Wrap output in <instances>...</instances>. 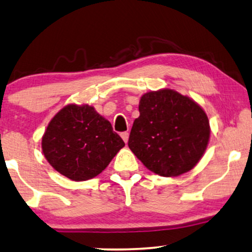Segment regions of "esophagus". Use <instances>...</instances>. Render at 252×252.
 <instances>
[{
    "label": "esophagus",
    "instance_id": "1",
    "mask_svg": "<svg viewBox=\"0 0 252 252\" xmlns=\"http://www.w3.org/2000/svg\"><path fill=\"white\" fill-rule=\"evenodd\" d=\"M121 137H122V139H123V140H125V142L126 144L127 140H129V132H127V131H125V132L121 133Z\"/></svg>",
    "mask_w": 252,
    "mask_h": 252
}]
</instances>
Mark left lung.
Instances as JSON below:
<instances>
[{"instance_id": "1", "label": "left lung", "mask_w": 252, "mask_h": 252, "mask_svg": "<svg viewBox=\"0 0 252 252\" xmlns=\"http://www.w3.org/2000/svg\"><path fill=\"white\" fill-rule=\"evenodd\" d=\"M129 148L142 164L162 176L190 171L207 148L209 122L189 97L171 89L145 94L139 103Z\"/></svg>"}]
</instances>
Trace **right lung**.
<instances>
[{
  "label": "right lung",
  "instance_id": "add662e5",
  "mask_svg": "<svg viewBox=\"0 0 252 252\" xmlns=\"http://www.w3.org/2000/svg\"><path fill=\"white\" fill-rule=\"evenodd\" d=\"M125 146L112 125L88 105H67L45 131L42 148L59 173L86 181L105 170Z\"/></svg>",
  "mask_w": 252,
  "mask_h": 252
}]
</instances>
